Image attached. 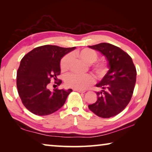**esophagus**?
Returning <instances> with one entry per match:
<instances>
[{"mask_svg": "<svg viewBox=\"0 0 152 152\" xmlns=\"http://www.w3.org/2000/svg\"><path fill=\"white\" fill-rule=\"evenodd\" d=\"M74 91H77L78 92H82V93H84V92H85L86 91L85 90H81V89H74Z\"/></svg>", "mask_w": 152, "mask_h": 152, "instance_id": "1", "label": "esophagus"}]
</instances>
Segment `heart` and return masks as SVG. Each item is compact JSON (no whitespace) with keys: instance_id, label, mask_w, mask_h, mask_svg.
Returning <instances> with one entry per match:
<instances>
[{"instance_id":"heart-1","label":"heart","mask_w":152,"mask_h":152,"mask_svg":"<svg viewBox=\"0 0 152 152\" xmlns=\"http://www.w3.org/2000/svg\"><path fill=\"white\" fill-rule=\"evenodd\" d=\"M76 56L81 60L87 64L94 63L98 58V53L96 51L89 48H84L76 52ZM71 56L68 54L64 56L60 61V68L63 72L66 71L69 68L71 61ZM108 66L105 61H101L94 64L92 66V70L98 78H101L107 74ZM94 82V78L91 74L77 75L71 74L66 77L65 84L70 88L74 89H83Z\"/></svg>"}]
</instances>
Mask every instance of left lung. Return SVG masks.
I'll list each match as a JSON object with an SVG mask.
<instances>
[{
    "label": "left lung",
    "instance_id": "left-lung-1",
    "mask_svg": "<svg viewBox=\"0 0 152 152\" xmlns=\"http://www.w3.org/2000/svg\"><path fill=\"white\" fill-rule=\"evenodd\" d=\"M88 48L101 52L109 68L96 84L102 90L96 92V101L89 104L88 108L100 117H114L124 110L132 99L136 82V68L132 58L117 46L101 43Z\"/></svg>",
    "mask_w": 152,
    "mask_h": 152
}]
</instances>
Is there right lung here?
I'll return each instance as SVG.
<instances>
[{
	"instance_id": "add662e5",
	"label": "right lung",
	"mask_w": 152,
	"mask_h": 152,
	"mask_svg": "<svg viewBox=\"0 0 152 152\" xmlns=\"http://www.w3.org/2000/svg\"><path fill=\"white\" fill-rule=\"evenodd\" d=\"M76 47L61 48L45 45L27 53L20 61L17 74L18 93L30 112L39 116L50 115L63 106L72 89H48L51 78L57 80L60 74V61ZM58 85L61 80L57 82Z\"/></svg>"
}]
</instances>
